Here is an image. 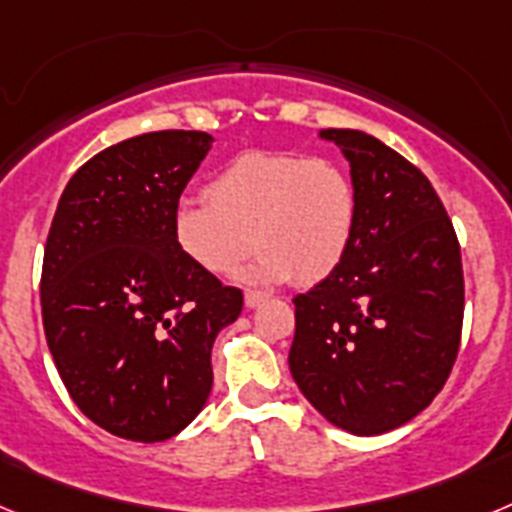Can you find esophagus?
<instances>
[{"label": "esophagus", "instance_id": "34e87169", "mask_svg": "<svg viewBox=\"0 0 512 512\" xmlns=\"http://www.w3.org/2000/svg\"><path fill=\"white\" fill-rule=\"evenodd\" d=\"M264 300H266L264 292H251V289H248L246 297H243V302H246L248 310H253V307H259Z\"/></svg>", "mask_w": 512, "mask_h": 512}]
</instances>
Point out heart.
<instances>
[{
    "label": "heart",
    "mask_w": 512,
    "mask_h": 512,
    "mask_svg": "<svg viewBox=\"0 0 512 512\" xmlns=\"http://www.w3.org/2000/svg\"><path fill=\"white\" fill-rule=\"evenodd\" d=\"M207 201L176 207V248L210 277L235 274L256 248L243 274L251 284L323 282L343 264L359 223L351 174L297 153H241L212 179Z\"/></svg>",
    "instance_id": "heart-1"
}]
</instances>
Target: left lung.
Instances as JSON below:
<instances>
[{
    "label": "left lung",
    "mask_w": 512,
    "mask_h": 512,
    "mask_svg": "<svg viewBox=\"0 0 512 512\" xmlns=\"http://www.w3.org/2000/svg\"><path fill=\"white\" fill-rule=\"evenodd\" d=\"M359 192L346 259L295 300L289 372L328 423L395 431L441 392L464 318L454 225L431 182L374 135L328 128Z\"/></svg>",
    "instance_id": "obj_1"
}]
</instances>
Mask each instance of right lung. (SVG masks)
<instances>
[{"mask_svg": "<svg viewBox=\"0 0 512 512\" xmlns=\"http://www.w3.org/2000/svg\"><path fill=\"white\" fill-rule=\"evenodd\" d=\"M212 135L161 130L104 148L58 200L40 307L71 400L112 436L158 443L205 408L212 343L241 289L189 264L171 220Z\"/></svg>", "mask_w": 512, "mask_h": 512, "instance_id": "obj_1", "label": "right lung"}]
</instances>
